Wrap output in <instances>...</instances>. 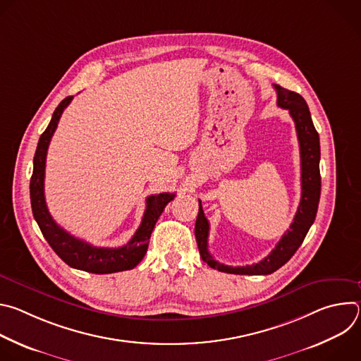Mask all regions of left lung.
Returning <instances> with one entry per match:
<instances>
[{"mask_svg":"<svg viewBox=\"0 0 361 361\" xmlns=\"http://www.w3.org/2000/svg\"><path fill=\"white\" fill-rule=\"evenodd\" d=\"M277 91V106L288 110L295 124L297 138L300 144V159H301V198L294 220L290 228L284 233L281 240L276 244V248L263 259L260 263L231 267L219 263L213 259L209 251V231L210 224L205 219L201 201L198 200V216L195 220V240L200 250L202 262L207 263L212 269L230 274H250V276H266L271 274L284 266L294 252L304 241L308 230L316 220L320 192H322V177H320V138L314 128L310 110L305 99L290 90L280 85H274Z\"/></svg>","mask_w":361,"mask_h":361,"instance_id":"8db88e82","label":"left lung"}]
</instances>
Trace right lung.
Returning <instances> with one entry per match:
<instances>
[{
  "label": "right lung",
  "instance_id": "obj_1",
  "mask_svg": "<svg viewBox=\"0 0 361 361\" xmlns=\"http://www.w3.org/2000/svg\"><path fill=\"white\" fill-rule=\"evenodd\" d=\"M71 99L73 97L70 95L60 102L48 127L38 140L34 156V170L30 181V197L34 219L51 248L70 267L94 274H110L131 270L144 259L154 226H156L159 217L164 212L166 205L171 200H174L176 194L160 192L147 197V207L138 230L126 245L118 248L95 247L80 238H75L64 228H61L48 213L44 197V177L47 149L51 137H53L59 126L60 117L71 102Z\"/></svg>",
  "mask_w": 361,
  "mask_h": 361
}]
</instances>
